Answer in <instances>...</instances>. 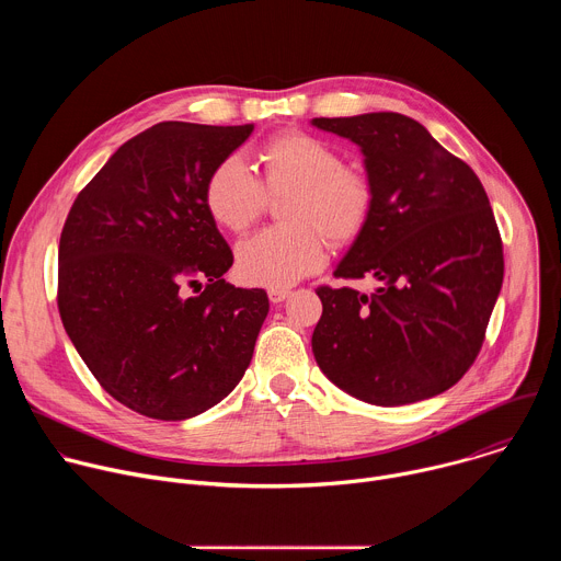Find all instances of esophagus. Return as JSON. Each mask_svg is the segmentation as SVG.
I'll return each instance as SVG.
<instances>
[{
	"label": "esophagus",
	"mask_w": 561,
	"mask_h": 561,
	"mask_svg": "<svg viewBox=\"0 0 561 561\" xmlns=\"http://www.w3.org/2000/svg\"><path fill=\"white\" fill-rule=\"evenodd\" d=\"M290 297V290L288 288H268V299L273 301V304H279V301H284V299H288Z\"/></svg>",
	"instance_id": "1"
}]
</instances>
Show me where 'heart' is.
I'll use <instances>...</instances> for the list:
<instances>
[{
    "instance_id": "heart-1",
    "label": "heart",
    "mask_w": 561,
    "mask_h": 561,
    "mask_svg": "<svg viewBox=\"0 0 561 561\" xmlns=\"http://www.w3.org/2000/svg\"><path fill=\"white\" fill-rule=\"evenodd\" d=\"M262 178L239 157L219 162L204 186V204L228 232H247L268 206L282 202L288 226L257 232L237 247L234 271L249 286L288 288L327 262V242L355 244L375 213L370 178L346 167L344 152L327 139L288 130L268 139L260 152Z\"/></svg>"
}]
</instances>
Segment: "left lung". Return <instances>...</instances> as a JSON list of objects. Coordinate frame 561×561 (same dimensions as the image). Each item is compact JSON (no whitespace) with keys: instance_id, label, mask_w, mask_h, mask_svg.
Masks as SVG:
<instances>
[{"instance_id":"1","label":"left lung","mask_w":561,"mask_h":561,"mask_svg":"<svg viewBox=\"0 0 561 561\" xmlns=\"http://www.w3.org/2000/svg\"><path fill=\"white\" fill-rule=\"evenodd\" d=\"M355 141L375 213L335 277H375L364 295L319 286L312 353L322 373L375 407H402L455 386L482 351L504 282L489 195L459 157L399 113L314 117Z\"/></svg>"}]
</instances>
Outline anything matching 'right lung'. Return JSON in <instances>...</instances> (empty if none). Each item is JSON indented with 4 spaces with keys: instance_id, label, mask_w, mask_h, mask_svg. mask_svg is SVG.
I'll list each match as a JSON object with an SVG mask.
<instances>
[{
    "instance_id": "1",
    "label": "right lung",
    "mask_w": 561,
    "mask_h": 561,
    "mask_svg": "<svg viewBox=\"0 0 561 561\" xmlns=\"http://www.w3.org/2000/svg\"><path fill=\"white\" fill-rule=\"evenodd\" d=\"M253 128H146L82 188L61 228L64 329L100 386L144 417L208 411L253 359L268 297L226 284L232 253L204 204L210 171Z\"/></svg>"
}]
</instances>
